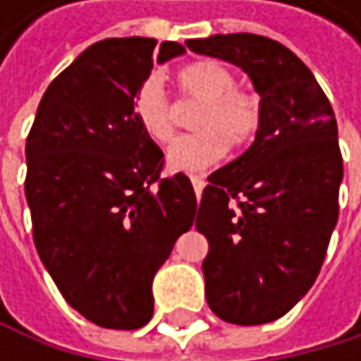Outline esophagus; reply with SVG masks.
<instances>
[{
  "mask_svg": "<svg viewBox=\"0 0 361 361\" xmlns=\"http://www.w3.org/2000/svg\"><path fill=\"white\" fill-rule=\"evenodd\" d=\"M190 182H192V186H195V192L201 195V190L205 188V177H201V175H190Z\"/></svg>",
  "mask_w": 361,
  "mask_h": 361,
  "instance_id": "obj_1",
  "label": "esophagus"
}]
</instances>
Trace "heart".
<instances>
[{
	"instance_id": "heart-1",
	"label": "heart",
	"mask_w": 361,
	"mask_h": 361,
	"mask_svg": "<svg viewBox=\"0 0 361 361\" xmlns=\"http://www.w3.org/2000/svg\"><path fill=\"white\" fill-rule=\"evenodd\" d=\"M184 99L201 102L192 116L195 134L182 136L169 149V164L177 171H201L219 162L227 145L240 149L262 128V99L245 88L231 68L216 60H197L177 71ZM132 114L138 128L158 145L175 136L173 102L158 73L140 80L132 94Z\"/></svg>"
}]
</instances>
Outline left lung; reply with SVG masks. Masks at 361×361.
I'll list each match as a JSON object with an SVG mask.
<instances>
[{"label":"left lung","mask_w":361,"mask_h":361,"mask_svg":"<svg viewBox=\"0 0 361 361\" xmlns=\"http://www.w3.org/2000/svg\"><path fill=\"white\" fill-rule=\"evenodd\" d=\"M186 45L240 66L262 97L253 145L207 177L195 227L210 245V310L233 325L271 323L312 288L338 223L336 114L310 68L273 38L216 34Z\"/></svg>","instance_id":"8db88e82"}]
</instances>
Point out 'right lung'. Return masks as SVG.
I'll return each instance as SVG.
<instances>
[{
	"label": "right lung",
	"mask_w": 361,
	"mask_h": 361,
	"mask_svg": "<svg viewBox=\"0 0 361 361\" xmlns=\"http://www.w3.org/2000/svg\"><path fill=\"white\" fill-rule=\"evenodd\" d=\"M156 45L142 36L90 45L49 84L25 140L36 251L64 301L106 329L149 323L151 281L197 210L190 179L162 177V149L132 114ZM184 51L166 40L158 62Z\"/></svg>",
	"instance_id": "obj_1"
}]
</instances>
